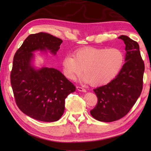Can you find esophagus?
Returning a JSON list of instances; mask_svg holds the SVG:
<instances>
[{"instance_id":"1","label":"esophagus","mask_w":151,"mask_h":151,"mask_svg":"<svg viewBox=\"0 0 151 151\" xmlns=\"http://www.w3.org/2000/svg\"><path fill=\"white\" fill-rule=\"evenodd\" d=\"M76 89H77V90H78V91H82V92H86V89H84V88H83L81 87V86H77V87H76Z\"/></svg>"}]
</instances>
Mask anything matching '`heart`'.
Returning <instances> with one entry per match:
<instances>
[{
	"instance_id": "b5f03b06",
	"label": "heart",
	"mask_w": 151,
	"mask_h": 151,
	"mask_svg": "<svg viewBox=\"0 0 151 151\" xmlns=\"http://www.w3.org/2000/svg\"><path fill=\"white\" fill-rule=\"evenodd\" d=\"M124 54L119 48L87 47L76 50L74 56L67 54L62 60L64 75L75 80L82 73L83 80L93 86L110 82L120 72Z\"/></svg>"
}]
</instances>
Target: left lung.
<instances>
[{
    "label": "left lung",
    "mask_w": 151,
    "mask_h": 151,
    "mask_svg": "<svg viewBox=\"0 0 151 151\" xmlns=\"http://www.w3.org/2000/svg\"><path fill=\"white\" fill-rule=\"evenodd\" d=\"M118 38L123 40L126 45V62L110 83L93 89L98 102L90 114L99 121L112 122L125 116L136 103L143 89L145 65L139 45L124 35Z\"/></svg>",
    "instance_id": "left-lung-1"
}]
</instances>
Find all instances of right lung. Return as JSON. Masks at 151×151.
<instances>
[{
	"mask_svg": "<svg viewBox=\"0 0 151 151\" xmlns=\"http://www.w3.org/2000/svg\"><path fill=\"white\" fill-rule=\"evenodd\" d=\"M62 41L47 33L30 34L14 55L10 81L16 104L34 119L58 120L65 110V99L76 89L60 70L49 67L36 69L31 63L34 51L49 50L55 55Z\"/></svg>",
	"mask_w": 151,
	"mask_h": 151,
	"instance_id": "right-lung-1",
	"label": "right lung"
}]
</instances>
